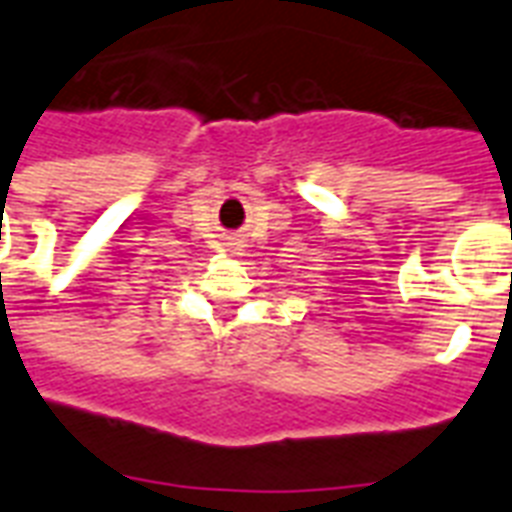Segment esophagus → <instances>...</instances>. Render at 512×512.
Instances as JSON below:
<instances>
[{"label": "esophagus", "instance_id": "34e87169", "mask_svg": "<svg viewBox=\"0 0 512 512\" xmlns=\"http://www.w3.org/2000/svg\"><path fill=\"white\" fill-rule=\"evenodd\" d=\"M227 245H229V251H232V253H240L245 248V240H243V237H229Z\"/></svg>", "mask_w": 512, "mask_h": 512}]
</instances>
